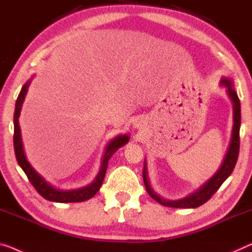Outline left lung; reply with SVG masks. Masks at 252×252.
Masks as SVG:
<instances>
[{"mask_svg":"<svg viewBox=\"0 0 252 252\" xmlns=\"http://www.w3.org/2000/svg\"><path fill=\"white\" fill-rule=\"evenodd\" d=\"M233 80L228 77H223L220 79V86L226 88V94L230 97L232 105H233V127H232V137L230 141V146L225 155L223 163L219 168V171L210 178L207 182L198 188L192 193L188 194L187 197L175 199H166L160 196L150 186L147 172V164H144V172H142V178L146 190L149 193V196L155 199L160 205L166 206L172 208H197L199 206L204 205L206 201H208L214 193L219 190V188L223 185V182L231 175L234 170V166L238 160L239 149H240V126H241V106H240V99L236 94Z\"/></svg>","mask_w":252,"mask_h":252,"instance_id":"8db88e82","label":"left lung"}]
</instances>
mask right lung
<instances>
[{"label":"right lung","mask_w":252,"mask_h":252,"mask_svg":"<svg viewBox=\"0 0 252 252\" xmlns=\"http://www.w3.org/2000/svg\"><path fill=\"white\" fill-rule=\"evenodd\" d=\"M29 81L22 86L21 92L19 94L17 102H16V108H14V115H13V125H14V133H13V146H14V153H16V158L19 164V166L22 168L27 175L30 183L33 186V188L37 190L40 196L46 199V200L54 201V202H81L86 201L88 199L93 198L97 193V191L100 189L102 183L104 181L105 173H106L108 160L112 157V155L125 146L127 141L130 140V137L127 134H119L118 137L112 139L108 142V145L105 148V153L102 159V165H100V170L98 174L95 178V180L90 183V185L79 188V189H71V190H63L59 189V188L51 185L47 180H45L35 168H33L30 163L28 162L27 157L25 155L24 145H22L21 140V132H20V126H19V116H20V111L22 107V103H24L25 97L27 95L28 87L30 85Z\"/></svg>","instance_id":"obj_1"}]
</instances>
